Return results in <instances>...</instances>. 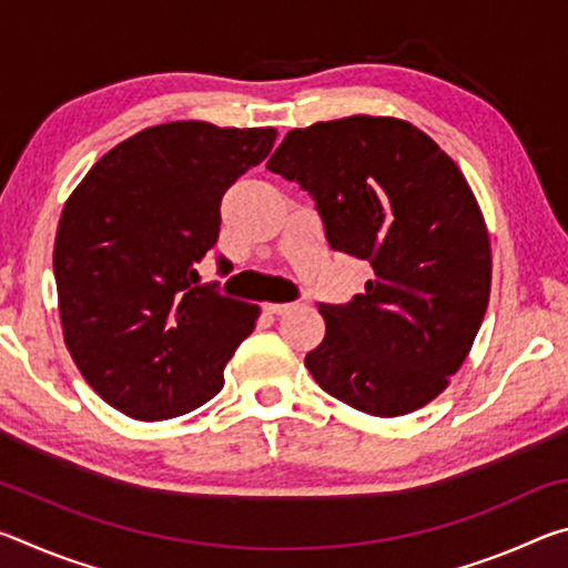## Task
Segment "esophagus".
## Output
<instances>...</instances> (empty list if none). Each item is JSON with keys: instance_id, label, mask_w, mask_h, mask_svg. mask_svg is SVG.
<instances>
[{"instance_id": "34e87169", "label": "esophagus", "mask_w": 568, "mask_h": 568, "mask_svg": "<svg viewBox=\"0 0 568 568\" xmlns=\"http://www.w3.org/2000/svg\"><path fill=\"white\" fill-rule=\"evenodd\" d=\"M291 307H295V305L293 303H263V311L273 313V315H283L291 311Z\"/></svg>"}]
</instances>
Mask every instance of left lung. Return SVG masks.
I'll return each mask as SVG.
<instances>
[{"label": "left lung", "instance_id": "left-lung-1", "mask_svg": "<svg viewBox=\"0 0 568 568\" xmlns=\"http://www.w3.org/2000/svg\"><path fill=\"white\" fill-rule=\"evenodd\" d=\"M267 170L315 200L333 250L373 267L365 293L318 305L325 338L305 368L371 416L423 408L466 361L491 293V245L464 172L410 122L368 114L291 130Z\"/></svg>", "mask_w": 568, "mask_h": 568}]
</instances>
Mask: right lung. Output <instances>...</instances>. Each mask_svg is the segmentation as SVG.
Here are the masks:
<instances>
[{
    "instance_id": "add662e5",
    "label": "right lung",
    "mask_w": 568,
    "mask_h": 568,
    "mask_svg": "<svg viewBox=\"0 0 568 568\" xmlns=\"http://www.w3.org/2000/svg\"><path fill=\"white\" fill-rule=\"evenodd\" d=\"M273 128L155 124L94 162L64 203L54 281L67 351L102 400L138 420L203 406L261 307L200 285L233 182L271 155ZM227 273L225 257L217 261Z\"/></svg>"
}]
</instances>
